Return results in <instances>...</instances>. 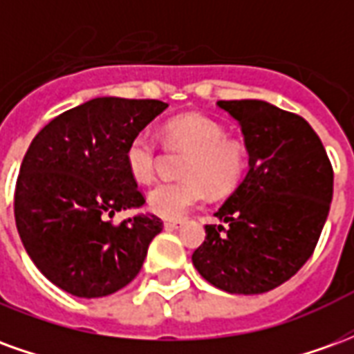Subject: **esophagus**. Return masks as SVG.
<instances>
[{"mask_svg": "<svg viewBox=\"0 0 354 354\" xmlns=\"http://www.w3.org/2000/svg\"><path fill=\"white\" fill-rule=\"evenodd\" d=\"M162 223H165V230H176L178 225L182 223V220H176V218H165Z\"/></svg>", "mask_w": 354, "mask_h": 354, "instance_id": "1", "label": "esophagus"}]
</instances>
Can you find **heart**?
I'll use <instances>...</instances> for the list:
<instances>
[{
    "mask_svg": "<svg viewBox=\"0 0 354 354\" xmlns=\"http://www.w3.org/2000/svg\"><path fill=\"white\" fill-rule=\"evenodd\" d=\"M169 146L187 151L180 182H165L147 193V207L162 218H182L207 199L208 192L222 195L243 180L248 167V149L243 142L225 138L222 124L203 115H180L165 127ZM131 176L147 184L155 178L159 147L151 134L138 132L127 146Z\"/></svg>",
    "mask_w": 354,
    "mask_h": 354,
    "instance_id": "obj_1",
    "label": "heart"
}]
</instances>
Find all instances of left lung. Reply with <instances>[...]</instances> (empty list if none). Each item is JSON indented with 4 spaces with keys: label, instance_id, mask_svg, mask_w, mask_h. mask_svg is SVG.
<instances>
[{
    "label": "left lung",
    "instance_id": "1",
    "mask_svg": "<svg viewBox=\"0 0 354 354\" xmlns=\"http://www.w3.org/2000/svg\"><path fill=\"white\" fill-rule=\"evenodd\" d=\"M239 124L248 172L205 225L192 260L203 279L230 294H263L304 267L326 223L334 170L304 117L263 100H220Z\"/></svg>",
    "mask_w": 354,
    "mask_h": 354
}]
</instances>
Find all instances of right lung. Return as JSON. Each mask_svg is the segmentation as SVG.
Listing matches in <instances>:
<instances>
[{
    "mask_svg": "<svg viewBox=\"0 0 354 354\" xmlns=\"http://www.w3.org/2000/svg\"><path fill=\"white\" fill-rule=\"evenodd\" d=\"M169 108L102 96L55 117L28 147L15 189L17 230L35 267L77 297L109 296L140 273L161 218L115 212L146 199L127 169V146Z\"/></svg>",
    "mask_w": 354,
    "mask_h": 354,
    "instance_id": "1",
    "label": "right lung"
}]
</instances>
